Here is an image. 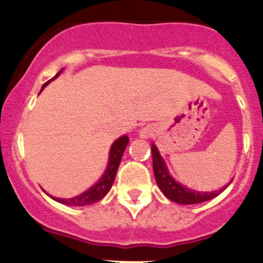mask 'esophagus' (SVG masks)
Masks as SVG:
<instances>
[{
  "label": "esophagus",
  "mask_w": 263,
  "mask_h": 263,
  "mask_svg": "<svg viewBox=\"0 0 263 263\" xmlns=\"http://www.w3.org/2000/svg\"><path fill=\"white\" fill-rule=\"evenodd\" d=\"M153 135H154V129H153V127H150V126L144 127V128L140 129V132H139V136L141 137V139H148V137H151Z\"/></svg>",
  "instance_id": "esophagus-1"
}]
</instances>
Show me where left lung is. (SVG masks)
I'll return each instance as SVG.
<instances>
[{
	"instance_id": "left-lung-1",
	"label": "left lung",
	"mask_w": 263,
	"mask_h": 263,
	"mask_svg": "<svg viewBox=\"0 0 263 263\" xmlns=\"http://www.w3.org/2000/svg\"><path fill=\"white\" fill-rule=\"evenodd\" d=\"M151 153H153V169L155 181L158 183L161 192L166 196L171 201L181 205H195V203L205 202V201L213 200L214 197L219 196L228 185L232 183L230 181L227 185L220 188L219 191H213V192H202V191H196L187 188L185 185L177 182L169 173L166 164L164 159L161 158L158 147L155 145H151Z\"/></svg>"
}]
</instances>
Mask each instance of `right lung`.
I'll use <instances>...</instances> for the list:
<instances>
[{"instance_id": "right-lung-1", "label": "right lung", "mask_w": 263, "mask_h": 263, "mask_svg": "<svg viewBox=\"0 0 263 263\" xmlns=\"http://www.w3.org/2000/svg\"><path fill=\"white\" fill-rule=\"evenodd\" d=\"M61 72H62V70H61L53 79L57 78ZM49 81L43 85L42 90L49 84ZM128 141L129 139L124 135V136H121L119 139H117L116 141L113 142V145L110 146V150H109V160H108L107 169H105L102 178L95 183L91 188H89V190L85 191L84 193H81V195L76 196V197H72V198H57V197H52V196H50V197H52L54 201H57V202L63 203V205H68V206H86L102 200V198L109 192L110 188H112L113 182H115V178H116L117 171H118L119 163H121L122 155H123L124 150H126L127 145H128ZM47 195H48V193H47Z\"/></svg>"}]
</instances>
